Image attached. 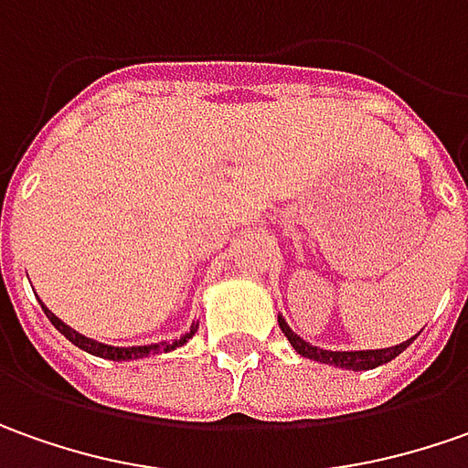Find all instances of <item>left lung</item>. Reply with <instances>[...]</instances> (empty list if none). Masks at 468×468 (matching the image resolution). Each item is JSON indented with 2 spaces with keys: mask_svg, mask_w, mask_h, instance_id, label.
<instances>
[{
  "mask_svg": "<svg viewBox=\"0 0 468 468\" xmlns=\"http://www.w3.org/2000/svg\"><path fill=\"white\" fill-rule=\"evenodd\" d=\"M280 329L282 334L290 339V345L292 349L303 355V357H308V360H315V363H326L334 365V367H345V370H373V367H378L383 363H391L394 357H399L407 346L420 336V334H414L411 339L407 342H401V345L396 346H386V349H355V352H331V349H321V346H314L311 342H305V339H300L295 331L287 326V321H284L282 315H280Z\"/></svg>",
  "mask_w": 468,
  "mask_h": 468,
  "instance_id": "obj_1",
  "label": "left lung"
}]
</instances>
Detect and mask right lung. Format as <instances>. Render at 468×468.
I'll return each mask as SVG.
<instances>
[{
    "instance_id": "add662e5",
    "label": "right lung",
    "mask_w": 468,
    "mask_h": 468,
    "mask_svg": "<svg viewBox=\"0 0 468 468\" xmlns=\"http://www.w3.org/2000/svg\"><path fill=\"white\" fill-rule=\"evenodd\" d=\"M43 314L48 315V321L57 326L74 346H80V349H85L90 355H95V357H103V360H116V363H122V360H139V357H147V355H154V352H170V349H176V346L186 345L197 329H199V324H194L188 334H184L181 339H173V342H160V345H142V346H111L103 345V342H95V339H90L85 334H80V331H74L72 326H67L58 315H54L46 305L41 303Z\"/></svg>"
}]
</instances>
